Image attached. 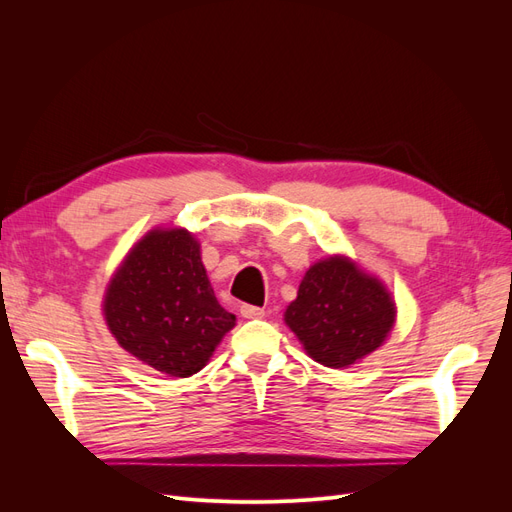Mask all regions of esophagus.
<instances>
[{
    "instance_id": "esophagus-1",
    "label": "esophagus",
    "mask_w": 512,
    "mask_h": 512,
    "mask_svg": "<svg viewBox=\"0 0 512 512\" xmlns=\"http://www.w3.org/2000/svg\"><path fill=\"white\" fill-rule=\"evenodd\" d=\"M241 316L243 318H262V316H265V309L245 303V305H241Z\"/></svg>"
}]
</instances>
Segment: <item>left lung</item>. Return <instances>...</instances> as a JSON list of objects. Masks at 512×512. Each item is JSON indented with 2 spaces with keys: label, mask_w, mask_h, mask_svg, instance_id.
<instances>
[{
  "label": "left lung",
  "mask_w": 512,
  "mask_h": 512,
  "mask_svg": "<svg viewBox=\"0 0 512 512\" xmlns=\"http://www.w3.org/2000/svg\"><path fill=\"white\" fill-rule=\"evenodd\" d=\"M395 320L391 290L342 254L314 262L284 312L307 356L333 369H346L378 350Z\"/></svg>",
  "instance_id": "1"
}]
</instances>
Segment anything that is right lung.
Masks as SVG:
<instances>
[{
    "label": "right lung",
    "mask_w": 512,
    "mask_h": 512,
    "mask_svg": "<svg viewBox=\"0 0 512 512\" xmlns=\"http://www.w3.org/2000/svg\"><path fill=\"white\" fill-rule=\"evenodd\" d=\"M102 314L123 350L170 378L203 369L237 322L215 299L198 239L177 226L151 228L130 247Z\"/></svg>",
    "instance_id": "obj_1"
}]
</instances>
